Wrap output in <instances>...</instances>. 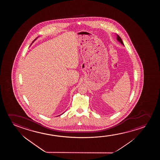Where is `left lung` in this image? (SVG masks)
<instances>
[{"label":"left lung","instance_id":"8db88e82","mask_svg":"<svg viewBox=\"0 0 160 160\" xmlns=\"http://www.w3.org/2000/svg\"><path fill=\"white\" fill-rule=\"evenodd\" d=\"M116 39H117V40L119 42H120L121 44H122V45H123L124 46V44H123V42H122V40L121 39V38L120 37V36L119 35H118V34H116Z\"/></svg>","mask_w":160,"mask_h":160}]
</instances>
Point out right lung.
<instances>
[{"label": "right lung", "mask_w": 160, "mask_h": 160, "mask_svg": "<svg viewBox=\"0 0 160 160\" xmlns=\"http://www.w3.org/2000/svg\"><path fill=\"white\" fill-rule=\"evenodd\" d=\"M38 37L37 38H36V39H35L34 40V41H33V42H32V43H33V42H35V40H37V39L38 38ZM31 45H32V44H31ZM63 113H64V112H63ZM62 114H61V115H62ZM60 115H59V116H60Z\"/></svg>", "instance_id": "right-lung-1"}]
</instances>
